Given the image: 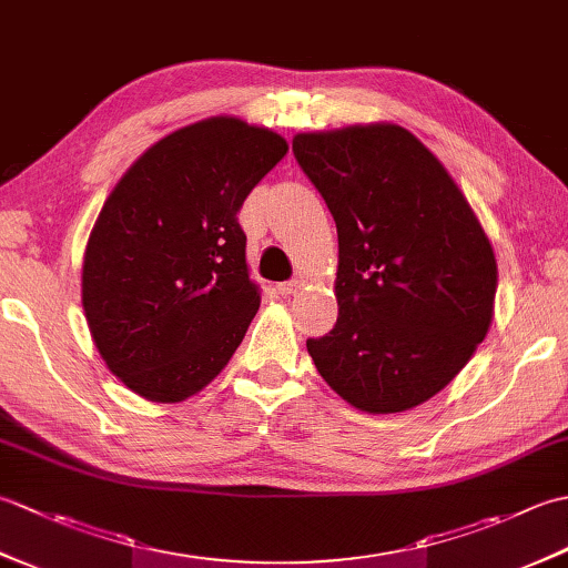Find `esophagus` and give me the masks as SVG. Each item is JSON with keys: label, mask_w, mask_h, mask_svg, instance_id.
Instances as JSON below:
<instances>
[{"label": "esophagus", "mask_w": 568, "mask_h": 568, "mask_svg": "<svg viewBox=\"0 0 568 568\" xmlns=\"http://www.w3.org/2000/svg\"><path fill=\"white\" fill-rule=\"evenodd\" d=\"M300 287H303V283H300V281H287V283L277 285V293H281V295H295V293H300Z\"/></svg>", "instance_id": "34e87169"}]
</instances>
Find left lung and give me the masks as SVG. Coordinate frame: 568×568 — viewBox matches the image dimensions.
Masks as SVG:
<instances>
[{"instance_id":"8db88e82","label":"left lung","mask_w":568,"mask_h":568,"mask_svg":"<svg viewBox=\"0 0 568 568\" xmlns=\"http://www.w3.org/2000/svg\"><path fill=\"white\" fill-rule=\"evenodd\" d=\"M339 236V317L307 352L361 413L390 415L446 388L486 339L498 265L464 192L407 129L376 122L293 139Z\"/></svg>"}]
</instances>
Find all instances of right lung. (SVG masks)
<instances>
[{
  "label": "right lung",
  "mask_w": 568,
  "mask_h": 568,
  "mask_svg": "<svg viewBox=\"0 0 568 568\" xmlns=\"http://www.w3.org/2000/svg\"><path fill=\"white\" fill-rule=\"evenodd\" d=\"M287 141L210 116L155 141L119 180L82 258V307L106 368L151 403L210 385L261 305L239 210Z\"/></svg>",
  "instance_id": "add662e5"
}]
</instances>
